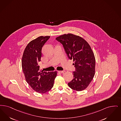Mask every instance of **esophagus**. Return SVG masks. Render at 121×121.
<instances>
[{"label":"esophagus","mask_w":121,"mask_h":121,"mask_svg":"<svg viewBox=\"0 0 121 121\" xmlns=\"http://www.w3.org/2000/svg\"><path fill=\"white\" fill-rule=\"evenodd\" d=\"M58 72L60 73H64L65 72V70H62V71H58Z\"/></svg>","instance_id":"1"}]
</instances>
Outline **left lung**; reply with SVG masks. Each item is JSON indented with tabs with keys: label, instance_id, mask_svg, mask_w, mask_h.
Instances as JSON below:
<instances>
[{
	"label": "left lung",
	"instance_id": "1",
	"mask_svg": "<svg viewBox=\"0 0 121 121\" xmlns=\"http://www.w3.org/2000/svg\"><path fill=\"white\" fill-rule=\"evenodd\" d=\"M56 39L62 44L69 59L74 60V79L68 83L69 86L78 91L84 90L95 74V59L89 44L83 38L72 34H64Z\"/></svg>",
	"mask_w": 121,
	"mask_h": 121
}]
</instances>
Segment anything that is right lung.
Instances as JSON below:
<instances>
[{
	"label": "right lung",
	"mask_w": 121,
	"mask_h": 121,
	"mask_svg": "<svg viewBox=\"0 0 121 121\" xmlns=\"http://www.w3.org/2000/svg\"><path fill=\"white\" fill-rule=\"evenodd\" d=\"M50 37L41 36L29 42L23 54L22 66L26 82L35 91L44 94L52 89L57 75L54 72H42L38 63L41 61L42 49Z\"/></svg>",
	"instance_id": "obj_1"
}]
</instances>
